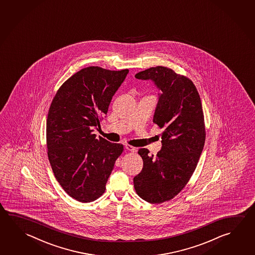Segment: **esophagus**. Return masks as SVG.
<instances>
[{"mask_svg":"<svg viewBox=\"0 0 255 255\" xmlns=\"http://www.w3.org/2000/svg\"><path fill=\"white\" fill-rule=\"evenodd\" d=\"M126 149H128V150H129V151H131V152L137 151V148H136V147H133V146H131V145H129V144H126Z\"/></svg>","mask_w":255,"mask_h":255,"instance_id":"34e87169","label":"esophagus"}]
</instances>
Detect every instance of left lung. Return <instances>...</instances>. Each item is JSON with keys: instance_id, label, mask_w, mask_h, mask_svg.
I'll list each match as a JSON object with an SVG mask.
<instances>
[{"instance_id": "left-lung-1", "label": "left lung", "mask_w": 255, "mask_h": 255, "mask_svg": "<svg viewBox=\"0 0 255 255\" xmlns=\"http://www.w3.org/2000/svg\"><path fill=\"white\" fill-rule=\"evenodd\" d=\"M135 78L151 80L160 90L153 123L164 129L162 148L156 156L138 149L143 168L133 178L138 196L159 204L176 196L192 177L205 143L204 115L196 87L187 77L156 66Z\"/></svg>"}]
</instances>
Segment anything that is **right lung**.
Wrapping results in <instances>:
<instances>
[{
  "instance_id": "add662e5",
  "label": "right lung",
  "mask_w": 255,
  "mask_h": 255,
  "mask_svg": "<svg viewBox=\"0 0 255 255\" xmlns=\"http://www.w3.org/2000/svg\"><path fill=\"white\" fill-rule=\"evenodd\" d=\"M129 72L90 66L59 88L46 121L50 165L60 185L81 202L99 199L124 145L96 138L94 128L108 114L113 96Z\"/></svg>"
}]
</instances>
